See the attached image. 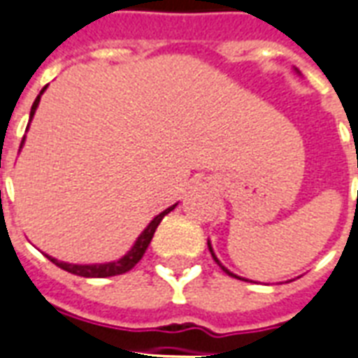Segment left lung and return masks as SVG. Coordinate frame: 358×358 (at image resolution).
Returning <instances> with one entry per match:
<instances>
[{"label":"left lung","instance_id":"left-lung-1","mask_svg":"<svg viewBox=\"0 0 358 358\" xmlns=\"http://www.w3.org/2000/svg\"><path fill=\"white\" fill-rule=\"evenodd\" d=\"M208 248H210V252H213V246H210V243H208ZM213 258H214V260H216V264H218V266H220V267H222V269H224V271H226V273H227V275H231V277H237V275H233V273H229V271H227L226 267H224V266H222V264H220V262H218V258H216V256H214V252H213ZM237 279H241V277H237Z\"/></svg>","mask_w":358,"mask_h":358}]
</instances>
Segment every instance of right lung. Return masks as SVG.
Wrapping results in <instances>:
<instances>
[{
    "instance_id": "obj_1",
    "label": "right lung",
    "mask_w": 358,
    "mask_h": 358,
    "mask_svg": "<svg viewBox=\"0 0 358 358\" xmlns=\"http://www.w3.org/2000/svg\"><path fill=\"white\" fill-rule=\"evenodd\" d=\"M45 87L41 89V92L38 94V98H36V102H34V106H31V112H30V119L34 117V113H36V108H38L39 104V98H41V94H43ZM24 142V138H22ZM176 205L169 206L166 210H163L161 214H157L155 218L150 222V226L145 227L144 231H142V235H140L138 239H136V243H134V246H132L131 250L121 258V260L117 262H110V264H96V266H73V264H66V262H58L55 260V258H51V256H47L49 260L55 264V266H58L60 269H64V271H68V273H73V275H79V277H91V279H104V277H113V275H123L127 273V271H131L132 267L136 266L140 260H142V256H144L145 248H148V245L152 243L153 239V233H155V229H157V226L161 224V220L165 218V214H169L174 208Z\"/></svg>"
}]
</instances>
